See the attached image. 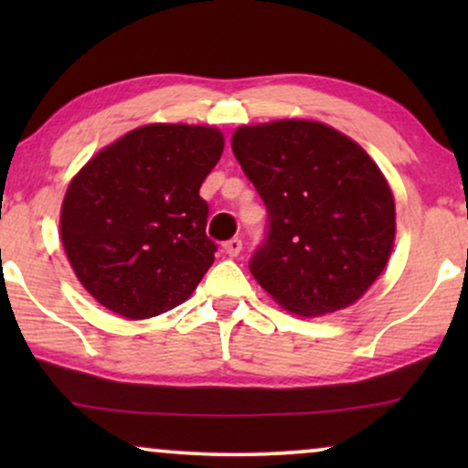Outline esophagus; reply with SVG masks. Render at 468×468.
I'll list each match as a JSON object with an SVG mask.
<instances>
[{"label": "esophagus", "mask_w": 468, "mask_h": 468, "mask_svg": "<svg viewBox=\"0 0 468 468\" xmlns=\"http://www.w3.org/2000/svg\"><path fill=\"white\" fill-rule=\"evenodd\" d=\"M223 251H226L229 258H236L242 251V240L240 239H232L228 242H223Z\"/></svg>", "instance_id": "obj_1"}]
</instances>
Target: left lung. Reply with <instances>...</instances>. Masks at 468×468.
<instances>
[{
	"mask_svg": "<svg viewBox=\"0 0 468 468\" xmlns=\"http://www.w3.org/2000/svg\"><path fill=\"white\" fill-rule=\"evenodd\" d=\"M232 151L268 210L255 281L304 317L347 309L394 247L392 189L360 144L317 121L242 125Z\"/></svg>",
	"mask_w": 468,
	"mask_h": 468,
	"instance_id": "1",
	"label": "left lung"
}]
</instances>
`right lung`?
<instances>
[{"label":"right lung","instance_id":"right-lung-1","mask_svg":"<svg viewBox=\"0 0 468 468\" xmlns=\"http://www.w3.org/2000/svg\"><path fill=\"white\" fill-rule=\"evenodd\" d=\"M221 153L215 127L153 123L101 149L72 178L61 242L101 306L146 319L191 296L215 261L200 187Z\"/></svg>","mask_w":468,"mask_h":468}]
</instances>
